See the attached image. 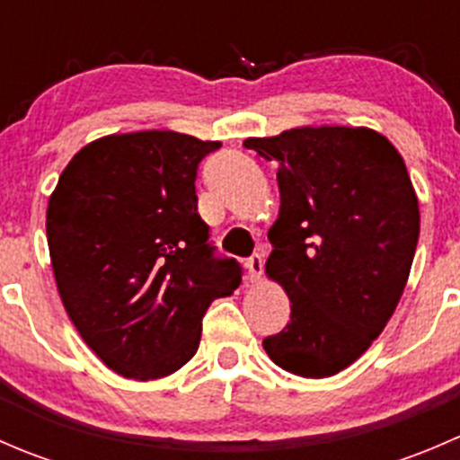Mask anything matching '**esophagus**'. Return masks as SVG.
Instances as JSON below:
<instances>
[{
	"mask_svg": "<svg viewBox=\"0 0 460 460\" xmlns=\"http://www.w3.org/2000/svg\"><path fill=\"white\" fill-rule=\"evenodd\" d=\"M262 269H264V256L262 253H256L247 260V271H249V280L256 282L262 276Z\"/></svg>",
	"mask_w": 460,
	"mask_h": 460,
	"instance_id": "34e87169",
	"label": "esophagus"
}]
</instances>
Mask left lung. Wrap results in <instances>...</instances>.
<instances>
[{
    "label": "left lung",
    "mask_w": 460,
    "mask_h": 460,
    "mask_svg": "<svg viewBox=\"0 0 460 460\" xmlns=\"http://www.w3.org/2000/svg\"><path fill=\"white\" fill-rule=\"evenodd\" d=\"M244 146L278 162L264 271L291 303V323L262 347L287 372L327 378L358 360L396 312L419 198L396 146L367 127H296Z\"/></svg>",
    "instance_id": "left-lung-1"
}]
</instances>
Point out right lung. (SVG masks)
<instances>
[{
  "mask_svg": "<svg viewBox=\"0 0 460 460\" xmlns=\"http://www.w3.org/2000/svg\"><path fill=\"white\" fill-rule=\"evenodd\" d=\"M220 146L178 131L113 133L80 148L50 193L59 298L119 376L178 372L196 356L208 305L240 285V264L213 258L198 216V164Z\"/></svg>",
  "mask_w": 460,
  "mask_h": 460,
  "instance_id": "add662e5",
  "label": "right lung"
}]
</instances>
